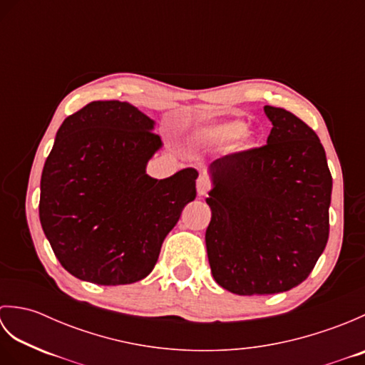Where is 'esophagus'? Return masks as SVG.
Returning a JSON list of instances; mask_svg holds the SVG:
<instances>
[{
	"label": "esophagus",
	"instance_id": "obj_1",
	"mask_svg": "<svg viewBox=\"0 0 365 365\" xmlns=\"http://www.w3.org/2000/svg\"><path fill=\"white\" fill-rule=\"evenodd\" d=\"M196 188H197V195H199V196H205L207 192L210 191V188H212L210 178H208L207 175H200V177L197 178Z\"/></svg>",
	"mask_w": 365,
	"mask_h": 365
}]
</instances>
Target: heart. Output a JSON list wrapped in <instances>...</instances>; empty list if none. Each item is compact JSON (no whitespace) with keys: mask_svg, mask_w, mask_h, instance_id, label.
<instances>
[{"mask_svg":"<svg viewBox=\"0 0 365 365\" xmlns=\"http://www.w3.org/2000/svg\"><path fill=\"white\" fill-rule=\"evenodd\" d=\"M245 131V122L240 119H230L215 123H207V125L200 127L195 131V141L207 145V147H224L230 144L232 141L240 143L242 147L250 145L251 138L250 135L243 133Z\"/></svg>","mask_w":365,"mask_h":365,"instance_id":"heart-1","label":"heart"}]
</instances>
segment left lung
<instances>
[{
    "instance_id": "left-lung-1",
    "label": "left lung",
    "mask_w": 365,
    "mask_h": 365,
    "mask_svg": "<svg viewBox=\"0 0 365 365\" xmlns=\"http://www.w3.org/2000/svg\"><path fill=\"white\" fill-rule=\"evenodd\" d=\"M267 144L210 165L205 232L215 281L232 293L273 294L306 281L329 237L332 177L315 131L263 106Z\"/></svg>"
}]
</instances>
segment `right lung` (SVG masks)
<instances>
[{"instance_id":"1","label":"right lung","mask_w":365,"mask_h":365,"mask_svg":"<svg viewBox=\"0 0 365 365\" xmlns=\"http://www.w3.org/2000/svg\"><path fill=\"white\" fill-rule=\"evenodd\" d=\"M127 102H92L59 127L41 178L38 218L68 273L98 285L150 274L161 245L196 197L197 170L145 174L161 138Z\"/></svg>"}]
</instances>
